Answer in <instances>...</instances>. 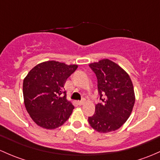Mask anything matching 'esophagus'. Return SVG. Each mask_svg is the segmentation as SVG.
Returning a JSON list of instances; mask_svg holds the SVG:
<instances>
[{
    "label": "esophagus",
    "mask_w": 160,
    "mask_h": 160,
    "mask_svg": "<svg viewBox=\"0 0 160 160\" xmlns=\"http://www.w3.org/2000/svg\"><path fill=\"white\" fill-rule=\"evenodd\" d=\"M77 104H78V105H80V106H81V105H83V104H84V101H77Z\"/></svg>",
    "instance_id": "obj_1"
}]
</instances>
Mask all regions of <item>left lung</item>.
Here are the masks:
<instances>
[{
  "label": "left lung",
  "instance_id": "left-lung-1",
  "mask_svg": "<svg viewBox=\"0 0 160 160\" xmlns=\"http://www.w3.org/2000/svg\"><path fill=\"white\" fill-rule=\"evenodd\" d=\"M89 65L97 75L101 100L96 104L94 115L88 117L89 123L101 133L117 130L128 120L135 103L132 80L122 67L109 59Z\"/></svg>",
  "mask_w": 160,
  "mask_h": 160
}]
</instances>
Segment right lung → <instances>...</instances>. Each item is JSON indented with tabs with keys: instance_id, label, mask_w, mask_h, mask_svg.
Segmentation results:
<instances>
[{
	"instance_id": "add662e5",
	"label": "right lung",
	"mask_w": 160,
	"mask_h": 160,
	"mask_svg": "<svg viewBox=\"0 0 160 160\" xmlns=\"http://www.w3.org/2000/svg\"><path fill=\"white\" fill-rule=\"evenodd\" d=\"M77 67L48 60L33 67L23 79L25 108L37 125L54 129L68 120L74 107L67 99L63 85Z\"/></svg>"
}]
</instances>
